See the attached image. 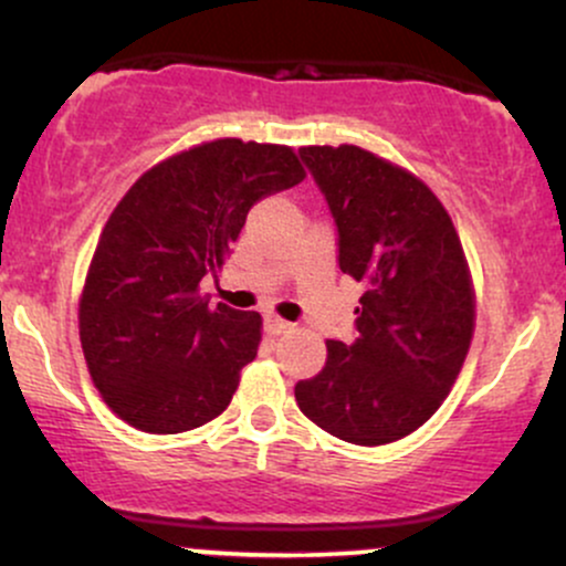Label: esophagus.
Returning <instances> with one entry per match:
<instances>
[{
    "label": "esophagus",
    "mask_w": 566,
    "mask_h": 566,
    "mask_svg": "<svg viewBox=\"0 0 566 566\" xmlns=\"http://www.w3.org/2000/svg\"><path fill=\"white\" fill-rule=\"evenodd\" d=\"M265 333L274 335V337L276 335H287V333H292V324L279 319V316H274V314H269V316H265Z\"/></svg>",
    "instance_id": "esophagus-1"
}]
</instances>
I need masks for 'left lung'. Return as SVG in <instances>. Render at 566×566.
<instances>
[{
  "label": "left lung",
  "instance_id": "obj_1",
  "mask_svg": "<svg viewBox=\"0 0 566 566\" xmlns=\"http://www.w3.org/2000/svg\"><path fill=\"white\" fill-rule=\"evenodd\" d=\"M327 199L337 265L361 284L354 343L327 340L322 373L295 386L301 412L361 447L420 428L450 394L473 337L463 247L433 191L359 146H305Z\"/></svg>",
  "mask_w": 566,
  "mask_h": 566
}]
</instances>
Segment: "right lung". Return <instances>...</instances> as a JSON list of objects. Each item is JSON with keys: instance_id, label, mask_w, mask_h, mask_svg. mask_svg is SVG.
Listing matches in <instances>:
<instances>
[{"instance_id": "obj_1", "label": "right lung", "mask_w": 566, "mask_h": 566, "mask_svg": "<svg viewBox=\"0 0 566 566\" xmlns=\"http://www.w3.org/2000/svg\"><path fill=\"white\" fill-rule=\"evenodd\" d=\"M305 178L292 148L220 138L135 180L97 239L80 337L103 401L148 433H180L229 407L261 343V314L212 308L218 276L255 201Z\"/></svg>"}]
</instances>
